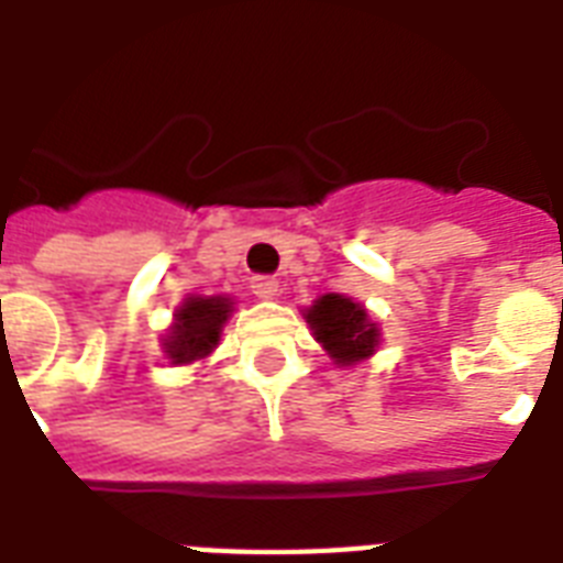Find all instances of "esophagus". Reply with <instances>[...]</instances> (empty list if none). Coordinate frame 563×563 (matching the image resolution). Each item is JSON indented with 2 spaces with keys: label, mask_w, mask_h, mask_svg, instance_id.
<instances>
[{
  "label": "esophagus",
  "mask_w": 563,
  "mask_h": 563,
  "mask_svg": "<svg viewBox=\"0 0 563 563\" xmlns=\"http://www.w3.org/2000/svg\"><path fill=\"white\" fill-rule=\"evenodd\" d=\"M251 291H254L260 300H272L277 291H280V283L274 280V277H265V274H256L254 280H251Z\"/></svg>",
  "instance_id": "esophagus-1"
}]
</instances>
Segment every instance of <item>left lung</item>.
Returning a JSON list of instances; mask_svg holds the SVG:
<instances>
[{
	"label": "left lung",
	"mask_w": 563,
	"mask_h": 563,
	"mask_svg": "<svg viewBox=\"0 0 563 563\" xmlns=\"http://www.w3.org/2000/svg\"><path fill=\"white\" fill-rule=\"evenodd\" d=\"M307 324L335 365H356L368 360L379 344V327L371 321L362 303L344 295H321L307 309Z\"/></svg>",
	"instance_id": "left-lung-1"
}]
</instances>
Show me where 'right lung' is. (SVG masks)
Here are the masks:
<instances>
[{"label": "right lung", "mask_w": 563, "mask_h": 563, "mask_svg": "<svg viewBox=\"0 0 563 563\" xmlns=\"http://www.w3.org/2000/svg\"><path fill=\"white\" fill-rule=\"evenodd\" d=\"M233 312L230 298H187L175 312V324L163 335V353L172 365H189L210 356L219 344L221 327Z\"/></svg>", "instance_id": "obj_1"}]
</instances>
